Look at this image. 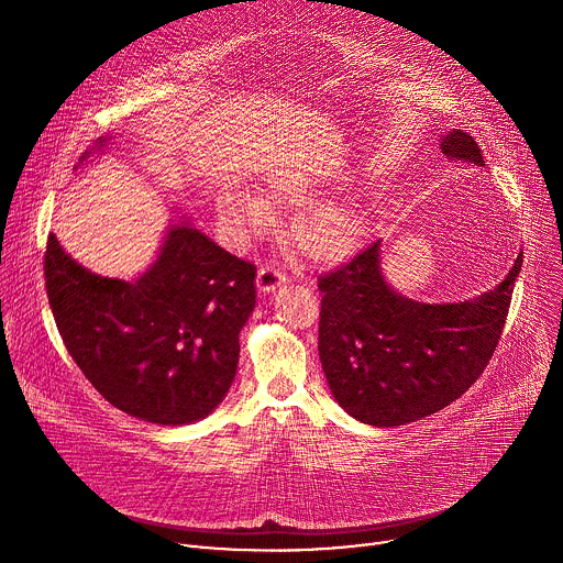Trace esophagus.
Listing matches in <instances>:
<instances>
[{
	"label": "esophagus",
	"instance_id": "1",
	"mask_svg": "<svg viewBox=\"0 0 563 563\" xmlns=\"http://www.w3.org/2000/svg\"><path fill=\"white\" fill-rule=\"evenodd\" d=\"M285 283H287V276H285L280 269H276V267H261V269H258L256 285H258V289H261L263 294H272V291H276L280 285H285Z\"/></svg>",
	"mask_w": 563,
	"mask_h": 563
}]
</instances>
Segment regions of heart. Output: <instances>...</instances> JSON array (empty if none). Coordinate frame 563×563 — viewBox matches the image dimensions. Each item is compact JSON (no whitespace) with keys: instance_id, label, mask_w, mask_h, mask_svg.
<instances>
[{"instance_id":"obj_1","label":"heart","mask_w":563,"mask_h":563,"mask_svg":"<svg viewBox=\"0 0 563 563\" xmlns=\"http://www.w3.org/2000/svg\"><path fill=\"white\" fill-rule=\"evenodd\" d=\"M265 196L229 189L218 200V220L238 243L265 233L274 224L269 202L287 209H302L318 200L320 191L300 176H274L265 185ZM361 216L347 202H323L305 209L291 224L296 250L316 265H336L352 258L361 247Z\"/></svg>"}]
</instances>
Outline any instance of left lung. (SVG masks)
<instances>
[{"label":"left lung","mask_w":563,"mask_h":563,"mask_svg":"<svg viewBox=\"0 0 563 563\" xmlns=\"http://www.w3.org/2000/svg\"><path fill=\"white\" fill-rule=\"evenodd\" d=\"M445 155L484 167L472 135L441 137ZM380 240L318 278V354L339 406L354 419L394 428L450 406L484 374L499 345L523 256L481 298L426 305L398 296L378 267Z\"/></svg>","instance_id":"8db88e82"}]
</instances>
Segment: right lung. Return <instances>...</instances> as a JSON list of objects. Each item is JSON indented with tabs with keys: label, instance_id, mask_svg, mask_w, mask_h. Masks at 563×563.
<instances>
[{
	"label": "right lung",
	"instance_id": "obj_1",
	"mask_svg": "<svg viewBox=\"0 0 563 563\" xmlns=\"http://www.w3.org/2000/svg\"><path fill=\"white\" fill-rule=\"evenodd\" d=\"M44 280L68 354L111 406L157 426L194 423L218 408L256 305V265L183 222L131 283L91 274L48 233Z\"/></svg>",
	"mask_w": 563,
	"mask_h": 563
}]
</instances>
